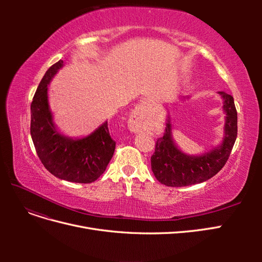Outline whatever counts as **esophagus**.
<instances>
[{
	"label": "esophagus",
	"mask_w": 262,
	"mask_h": 262,
	"mask_svg": "<svg viewBox=\"0 0 262 262\" xmlns=\"http://www.w3.org/2000/svg\"><path fill=\"white\" fill-rule=\"evenodd\" d=\"M148 123V117L145 104H141L136 107L129 118V128L130 131L138 133L146 129Z\"/></svg>",
	"instance_id": "esophagus-1"
}]
</instances>
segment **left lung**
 Wrapping results in <instances>:
<instances>
[{
  "label": "left lung",
  "instance_id": "left-lung-1",
  "mask_svg": "<svg viewBox=\"0 0 262 262\" xmlns=\"http://www.w3.org/2000/svg\"><path fill=\"white\" fill-rule=\"evenodd\" d=\"M223 99L225 114L224 136L221 144L200 155L182 152L172 139L170 117L166 123L163 138L156 141L150 166L156 179L168 187H185L207 181L223 168L237 138V112L234 98L224 92H217Z\"/></svg>",
  "mask_w": 262,
  "mask_h": 262
}]
</instances>
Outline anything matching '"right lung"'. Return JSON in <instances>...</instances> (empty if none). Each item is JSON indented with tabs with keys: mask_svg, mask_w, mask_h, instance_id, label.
I'll return each instance as SVG.
<instances>
[{
	"mask_svg": "<svg viewBox=\"0 0 262 262\" xmlns=\"http://www.w3.org/2000/svg\"><path fill=\"white\" fill-rule=\"evenodd\" d=\"M63 66L62 60L54 63L38 85L30 106V136L37 155L53 176L71 182L90 184L106 170L116 142L110 137L107 121L83 138H70L59 131L49 105L48 85Z\"/></svg>",
	"mask_w": 262,
	"mask_h": 262,
	"instance_id": "right-lung-1",
	"label": "right lung"
}]
</instances>
